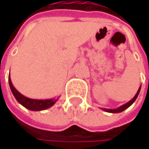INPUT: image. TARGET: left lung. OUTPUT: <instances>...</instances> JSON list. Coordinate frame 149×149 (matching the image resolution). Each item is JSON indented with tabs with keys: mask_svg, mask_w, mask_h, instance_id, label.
Returning <instances> with one entry per match:
<instances>
[{
	"mask_svg": "<svg viewBox=\"0 0 149 149\" xmlns=\"http://www.w3.org/2000/svg\"><path fill=\"white\" fill-rule=\"evenodd\" d=\"M140 89H141V86L139 87V89L138 90V92L136 93V95H134V97L131 100H129L128 103H126L125 104H123L122 106H120V107H118L117 109H102L103 110H104L105 112H108V113H120V112L123 111V110H125L126 109H128L129 106L132 105L133 104H134V102L136 99L138 98V96L139 95V92H140Z\"/></svg>",
	"mask_w": 149,
	"mask_h": 149,
	"instance_id": "obj_1",
	"label": "left lung"
}]
</instances>
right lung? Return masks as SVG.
I'll return each instance as SVG.
<instances>
[{"instance_id": "1", "label": "right lung", "mask_w": 149, "mask_h": 149, "mask_svg": "<svg viewBox=\"0 0 149 149\" xmlns=\"http://www.w3.org/2000/svg\"><path fill=\"white\" fill-rule=\"evenodd\" d=\"M8 80L10 90L15 98V100H17L18 103H20L21 105L31 111H41L46 109H49L51 106L54 105L57 102V100H59V97L57 99H49V100H34V99L27 98L23 95H21L20 92H18L13 86L10 75H9Z\"/></svg>"}]
</instances>
